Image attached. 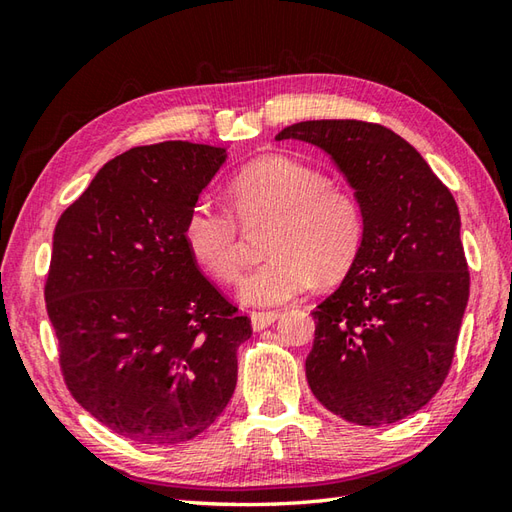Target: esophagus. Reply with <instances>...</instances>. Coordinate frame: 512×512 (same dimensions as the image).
<instances>
[{"mask_svg":"<svg viewBox=\"0 0 512 512\" xmlns=\"http://www.w3.org/2000/svg\"><path fill=\"white\" fill-rule=\"evenodd\" d=\"M279 319V312H250V323H253V330H266L268 325H273Z\"/></svg>","mask_w":512,"mask_h":512,"instance_id":"esophagus-1","label":"esophagus"}]
</instances>
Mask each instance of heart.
I'll use <instances>...</instances> for the list:
<instances>
[{"mask_svg":"<svg viewBox=\"0 0 512 512\" xmlns=\"http://www.w3.org/2000/svg\"><path fill=\"white\" fill-rule=\"evenodd\" d=\"M231 213L195 202L182 224L189 255L220 281H235L244 266L242 226L273 220L262 266L242 279L248 306H279L303 295L317 277H343L361 250L363 213L354 195L325 173L288 156L250 162L228 187Z\"/></svg>","mask_w":512,"mask_h":512,"instance_id":"heart-1","label":"heart"}]
</instances>
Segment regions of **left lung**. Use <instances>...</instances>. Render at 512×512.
<instances>
[{
	"instance_id": "obj_1",
	"label": "left lung",
	"mask_w": 512,
	"mask_h": 512,
	"mask_svg": "<svg viewBox=\"0 0 512 512\" xmlns=\"http://www.w3.org/2000/svg\"><path fill=\"white\" fill-rule=\"evenodd\" d=\"M275 138L323 149L363 213L354 264L312 312V394L363 427L407 418L447 378L469 301L458 204L427 160L383 125L303 121Z\"/></svg>"
}]
</instances>
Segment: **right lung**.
Here are the masks:
<instances>
[{"instance_id": "right-lung-1", "label": "right lung", "mask_w": 512, "mask_h": 512, "mask_svg": "<svg viewBox=\"0 0 512 512\" xmlns=\"http://www.w3.org/2000/svg\"><path fill=\"white\" fill-rule=\"evenodd\" d=\"M224 147H134L59 217L46 308L70 394L118 436L167 447L200 436L231 400L239 314L182 239Z\"/></svg>"}]
</instances>
